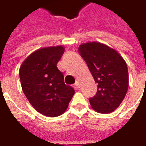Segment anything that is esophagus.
<instances>
[{"label":"esophagus","mask_w":146,"mask_h":146,"mask_svg":"<svg viewBox=\"0 0 146 146\" xmlns=\"http://www.w3.org/2000/svg\"><path fill=\"white\" fill-rule=\"evenodd\" d=\"M75 86H76V88H80V82L78 80H76V83H75Z\"/></svg>","instance_id":"esophagus-1"}]
</instances>
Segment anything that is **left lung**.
<instances>
[{
    "label": "left lung",
    "instance_id": "8db88e82",
    "mask_svg": "<svg viewBox=\"0 0 146 146\" xmlns=\"http://www.w3.org/2000/svg\"><path fill=\"white\" fill-rule=\"evenodd\" d=\"M84 58L98 84V90L89 98L92 109L100 113H110L119 107L128 89V70L124 59L113 48L99 42L80 45Z\"/></svg>",
    "mask_w": 146,
    "mask_h": 146
}]
</instances>
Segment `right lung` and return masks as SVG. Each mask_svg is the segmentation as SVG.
Segmentation results:
<instances>
[{
  "instance_id": "obj_1",
  "label": "right lung",
  "mask_w": 146,
  "mask_h": 146,
  "mask_svg": "<svg viewBox=\"0 0 146 146\" xmlns=\"http://www.w3.org/2000/svg\"><path fill=\"white\" fill-rule=\"evenodd\" d=\"M65 51L62 46L40 48L30 54L19 69L23 93L35 110L50 117L66 110L75 93L64 83L63 73L57 63Z\"/></svg>"
}]
</instances>
